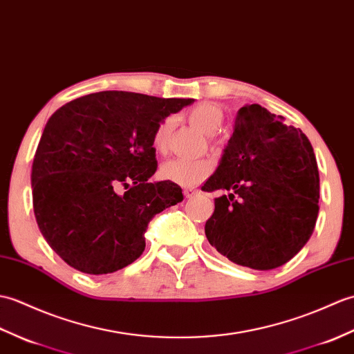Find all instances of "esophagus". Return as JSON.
Returning <instances> with one entry per match:
<instances>
[{"instance_id": "obj_1", "label": "esophagus", "mask_w": 354, "mask_h": 354, "mask_svg": "<svg viewBox=\"0 0 354 354\" xmlns=\"http://www.w3.org/2000/svg\"><path fill=\"white\" fill-rule=\"evenodd\" d=\"M183 192H185V197H186V198H192V197H195V195L198 194L197 191L192 189V187H186V189H185Z\"/></svg>"}]
</instances>
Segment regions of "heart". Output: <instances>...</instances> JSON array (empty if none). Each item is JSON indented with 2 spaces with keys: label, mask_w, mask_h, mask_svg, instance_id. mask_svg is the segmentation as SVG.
Wrapping results in <instances>:
<instances>
[{
  "label": "heart",
  "mask_w": 354,
  "mask_h": 354,
  "mask_svg": "<svg viewBox=\"0 0 354 354\" xmlns=\"http://www.w3.org/2000/svg\"><path fill=\"white\" fill-rule=\"evenodd\" d=\"M189 121L200 129L203 133L212 136L219 130L224 120L221 109L210 103H200L194 106L187 112ZM176 118L167 116L162 120L153 133V147L156 151L165 153L169 147V138L172 129H174ZM212 165L207 160H186V159H172L163 163L160 174L165 180L169 182L191 187L201 183L204 178L210 174Z\"/></svg>",
  "instance_id": "heart-1"
}]
</instances>
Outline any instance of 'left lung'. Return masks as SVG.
Listing matches in <instances>:
<instances>
[{"mask_svg":"<svg viewBox=\"0 0 354 354\" xmlns=\"http://www.w3.org/2000/svg\"><path fill=\"white\" fill-rule=\"evenodd\" d=\"M215 198L207 241L233 263L268 271L289 262L318 216L315 153L300 129L259 104L241 107L219 167L201 191Z\"/></svg>","mask_w":354,"mask_h":354,"instance_id":"1","label":"left lung"}]
</instances>
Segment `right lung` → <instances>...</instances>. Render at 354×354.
<instances>
[{
  "mask_svg": "<svg viewBox=\"0 0 354 354\" xmlns=\"http://www.w3.org/2000/svg\"><path fill=\"white\" fill-rule=\"evenodd\" d=\"M192 101L104 91L53 113L31 167L33 209L69 266L95 276L122 270L144 253L151 218L183 201L178 185L148 178L157 124Z\"/></svg>",
  "mask_w": 354,
  "mask_h": 354,
  "instance_id": "add662e5",
  "label": "right lung"
}]
</instances>
